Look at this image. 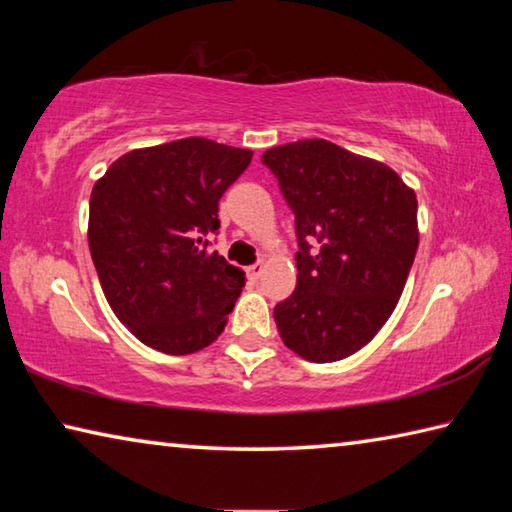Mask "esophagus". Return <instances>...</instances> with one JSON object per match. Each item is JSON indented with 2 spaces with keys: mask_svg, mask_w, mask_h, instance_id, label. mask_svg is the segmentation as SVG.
<instances>
[{
  "mask_svg": "<svg viewBox=\"0 0 512 512\" xmlns=\"http://www.w3.org/2000/svg\"><path fill=\"white\" fill-rule=\"evenodd\" d=\"M262 271H264L262 262H257V264H253V266H248V275L253 277V280H259V275H262Z\"/></svg>",
  "mask_w": 512,
  "mask_h": 512,
  "instance_id": "obj_1",
  "label": "esophagus"
}]
</instances>
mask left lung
Instances as JSON below:
<instances>
[{
    "instance_id": "8db88e82",
    "label": "left lung",
    "mask_w": 512,
    "mask_h": 512,
    "mask_svg": "<svg viewBox=\"0 0 512 512\" xmlns=\"http://www.w3.org/2000/svg\"><path fill=\"white\" fill-rule=\"evenodd\" d=\"M262 162L296 216L298 282L273 318L302 359L329 363L372 341L418 250V198L397 173L327 140L275 146Z\"/></svg>"
}]
</instances>
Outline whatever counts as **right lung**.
Listing matches in <instances>:
<instances>
[{
  "mask_svg": "<svg viewBox=\"0 0 512 512\" xmlns=\"http://www.w3.org/2000/svg\"><path fill=\"white\" fill-rule=\"evenodd\" d=\"M253 151L185 137L110 164L90 196L88 241L115 316L144 345L192 354L216 341L244 273L212 250L219 201Z\"/></svg>",
  "mask_w": 512,
  "mask_h": 512,
  "instance_id": "add662e5",
  "label": "right lung"
}]
</instances>
